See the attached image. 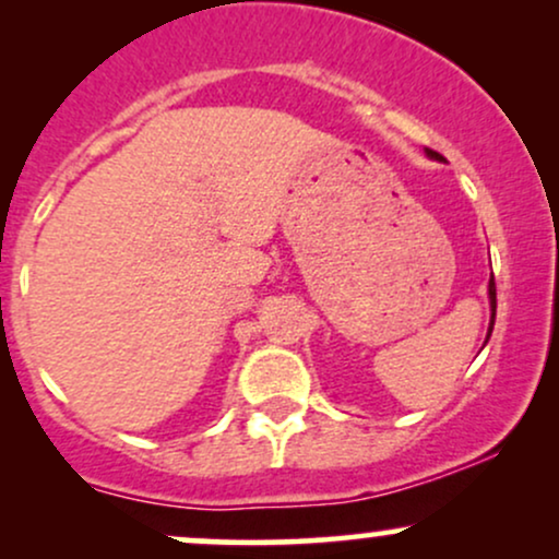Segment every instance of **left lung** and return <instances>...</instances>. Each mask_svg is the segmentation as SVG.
Wrapping results in <instances>:
<instances>
[{"label": "left lung", "mask_w": 559, "mask_h": 559, "mask_svg": "<svg viewBox=\"0 0 559 559\" xmlns=\"http://www.w3.org/2000/svg\"><path fill=\"white\" fill-rule=\"evenodd\" d=\"M426 155L431 159H444L439 152H433V150H426ZM489 305H491V320H489V333H486V342H489V336L493 331V318H497V286H493V275L489 278Z\"/></svg>", "instance_id": "obj_1"}]
</instances>
